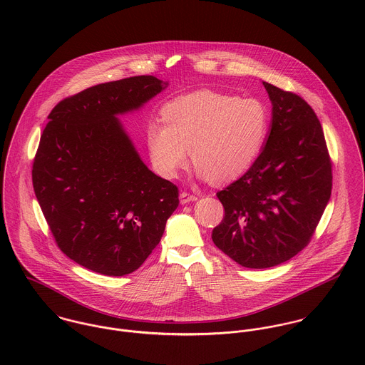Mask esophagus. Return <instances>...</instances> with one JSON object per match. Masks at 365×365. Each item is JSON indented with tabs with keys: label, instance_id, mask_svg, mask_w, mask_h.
Returning a JSON list of instances; mask_svg holds the SVG:
<instances>
[{
	"label": "esophagus",
	"instance_id": "esophagus-1",
	"mask_svg": "<svg viewBox=\"0 0 365 365\" xmlns=\"http://www.w3.org/2000/svg\"><path fill=\"white\" fill-rule=\"evenodd\" d=\"M197 200H198V198H197L195 195H190L188 192H181V194H180V202H181V205L194 202V201H197Z\"/></svg>",
	"mask_w": 365,
	"mask_h": 365
}]
</instances>
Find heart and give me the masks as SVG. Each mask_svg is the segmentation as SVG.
<instances>
[{
  "label": "heart",
  "instance_id": "b5f03b06",
  "mask_svg": "<svg viewBox=\"0 0 365 365\" xmlns=\"http://www.w3.org/2000/svg\"><path fill=\"white\" fill-rule=\"evenodd\" d=\"M161 122L146 128L152 163L174 178L191 158L201 180L230 182L257 160L269 130V112L257 98L210 90L180 96L161 108Z\"/></svg>",
  "mask_w": 365,
  "mask_h": 365
}]
</instances>
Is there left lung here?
<instances>
[{
    "label": "left lung",
    "instance_id": "1",
    "mask_svg": "<svg viewBox=\"0 0 365 365\" xmlns=\"http://www.w3.org/2000/svg\"><path fill=\"white\" fill-rule=\"evenodd\" d=\"M272 105L268 138L249 171L216 195L225 216L217 249L247 268L297 256L311 240L331 194L322 125L299 96L262 81Z\"/></svg>",
    "mask_w": 365,
    "mask_h": 365
}]
</instances>
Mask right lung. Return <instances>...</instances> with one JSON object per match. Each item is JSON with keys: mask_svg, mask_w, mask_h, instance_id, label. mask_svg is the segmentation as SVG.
<instances>
[{"mask_svg": "<svg viewBox=\"0 0 365 365\" xmlns=\"http://www.w3.org/2000/svg\"><path fill=\"white\" fill-rule=\"evenodd\" d=\"M167 86L153 76L98 84L48 116L32 168L35 195L60 250L98 274L138 269L178 207V188L149 170L118 118Z\"/></svg>", "mask_w": 365, "mask_h": 365, "instance_id": "1", "label": "right lung"}]
</instances>
